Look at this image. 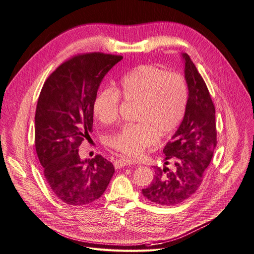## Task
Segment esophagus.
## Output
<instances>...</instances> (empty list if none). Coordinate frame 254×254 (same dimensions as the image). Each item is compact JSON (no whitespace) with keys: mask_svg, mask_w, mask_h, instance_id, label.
Returning a JSON list of instances; mask_svg holds the SVG:
<instances>
[{"mask_svg":"<svg viewBox=\"0 0 254 254\" xmlns=\"http://www.w3.org/2000/svg\"><path fill=\"white\" fill-rule=\"evenodd\" d=\"M114 165L116 168H122V167H125V166H131L132 165V162L127 160V159H117L115 162H114Z\"/></svg>","mask_w":254,"mask_h":254,"instance_id":"1","label":"esophagus"}]
</instances>
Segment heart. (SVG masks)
<instances>
[{
  "label": "heart",
  "mask_w": 254,
  "mask_h": 254,
  "mask_svg": "<svg viewBox=\"0 0 254 254\" xmlns=\"http://www.w3.org/2000/svg\"><path fill=\"white\" fill-rule=\"evenodd\" d=\"M120 97L136 106L134 121L109 136L110 146L129 158H137L156 145L181 124L187 107L188 89L184 77L165 72L154 65H139L125 76L120 86L99 91L92 103V113L102 125L115 123Z\"/></svg>",
  "instance_id": "b5f03b06"
}]
</instances>
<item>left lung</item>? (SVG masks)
<instances>
[{"mask_svg":"<svg viewBox=\"0 0 254 254\" xmlns=\"http://www.w3.org/2000/svg\"><path fill=\"white\" fill-rule=\"evenodd\" d=\"M182 56L189 89L185 117L164 147V168L156 167L153 183L142 189L147 200L162 206L180 204L196 192L217 143L215 108L209 91L190 56Z\"/></svg>","mask_w":254,"mask_h":254,"instance_id":"left-lung-1","label":"left lung"}]
</instances>
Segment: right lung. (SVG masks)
Returning <instances> with one entry per match:
<instances>
[{"label": "right lung", "instance_id": "add662e5", "mask_svg": "<svg viewBox=\"0 0 254 254\" xmlns=\"http://www.w3.org/2000/svg\"><path fill=\"white\" fill-rule=\"evenodd\" d=\"M123 56L79 54L59 65L44 83L35 116V145L44 176L54 195L67 205L99 199L115 172L100 155L82 160L79 146L92 132V103L108 71Z\"/></svg>", "mask_w": 254, "mask_h": 254}]
</instances>
